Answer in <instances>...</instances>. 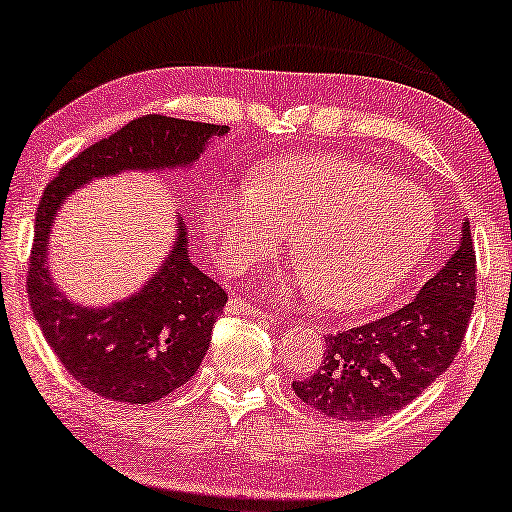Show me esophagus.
Here are the masks:
<instances>
[{
  "label": "esophagus",
  "mask_w": 512,
  "mask_h": 512,
  "mask_svg": "<svg viewBox=\"0 0 512 512\" xmlns=\"http://www.w3.org/2000/svg\"><path fill=\"white\" fill-rule=\"evenodd\" d=\"M228 310H233V313H243V315H255V317H264V320H267V317H269L267 310L257 308V305H252V303L245 301V298H238V296H233L231 301H228Z\"/></svg>",
  "instance_id": "1"
}]
</instances>
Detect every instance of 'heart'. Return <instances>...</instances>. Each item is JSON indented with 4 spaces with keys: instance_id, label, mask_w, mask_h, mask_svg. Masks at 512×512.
Listing matches in <instances>:
<instances>
[{
    "instance_id": "b5f03b06",
    "label": "heart",
    "mask_w": 512,
    "mask_h": 512,
    "mask_svg": "<svg viewBox=\"0 0 512 512\" xmlns=\"http://www.w3.org/2000/svg\"><path fill=\"white\" fill-rule=\"evenodd\" d=\"M204 223L228 269L264 260L291 231L301 267L289 289L356 310L383 301L424 260L433 209L416 187L351 156H296L255 182L214 187Z\"/></svg>"
}]
</instances>
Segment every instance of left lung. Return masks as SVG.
Segmentation results:
<instances>
[{
  "label": "left lung",
  "mask_w": 512,
  "mask_h": 512,
  "mask_svg": "<svg viewBox=\"0 0 512 512\" xmlns=\"http://www.w3.org/2000/svg\"><path fill=\"white\" fill-rule=\"evenodd\" d=\"M477 298L469 221L455 255L395 313L327 334L325 361L293 383L301 402L339 421L383 419L407 407L455 361Z\"/></svg>",
  "instance_id": "8db88e82"
}]
</instances>
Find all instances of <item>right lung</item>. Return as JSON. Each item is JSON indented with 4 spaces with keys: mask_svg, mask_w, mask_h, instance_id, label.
Segmentation results:
<instances>
[{
    "mask_svg": "<svg viewBox=\"0 0 512 512\" xmlns=\"http://www.w3.org/2000/svg\"><path fill=\"white\" fill-rule=\"evenodd\" d=\"M226 125L144 115L91 144L48 182L35 214L26 291L40 330L74 380L105 399L149 404L197 373L228 293L187 255L178 221L175 248L142 291L127 301L84 308L57 289L48 269V238L67 195L93 178L122 170L185 168Z\"/></svg>",
    "mask_w": 512,
    "mask_h": 512,
    "instance_id": "right-lung-1",
    "label": "right lung"
}]
</instances>
